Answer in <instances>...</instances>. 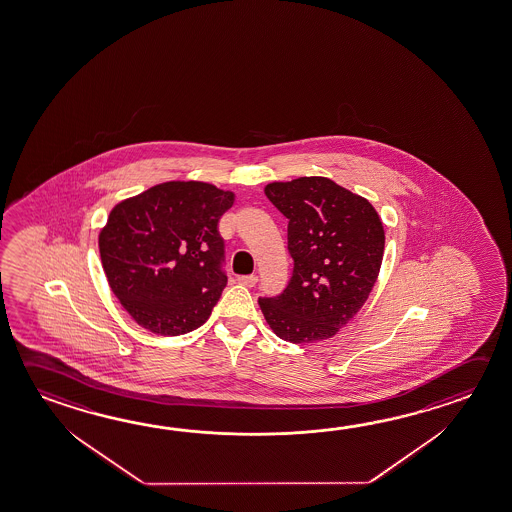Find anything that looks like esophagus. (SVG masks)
I'll use <instances>...</instances> for the list:
<instances>
[{"mask_svg": "<svg viewBox=\"0 0 512 512\" xmlns=\"http://www.w3.org/2000/svg\"><path fill=\"white\" fill-rule=\"evenodd\" d=\"M257 280H259L257 275H243V277H237V282H239V284H243V286L246 287L255 286V284H257Z\"/></svg>", "mask_w": 512, "mask_h": 512, "instance_id": "1", "label": "esophagus"}]
</instances>
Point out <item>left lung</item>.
Here are the masks:
<instances>
[{"label": "left lung", "instance_id": "obj_1", "mask_svg": "<svg viewBox=\"0 0 512 512\" xmlns=\"http://www.w3.org/2000/svg\"><path fill=\"white\" fill-rule=\"evenodd\" d=\"M287 217L293 275L278 296L259 298L271 331L291 343L329 340L354 318L376 284L385 230L367 199L311 176L266 185Z\"/></svg>", "mask_w": 512, "mask_h": 512}]
</instances>
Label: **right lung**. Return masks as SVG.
Masks as SVG:
<instances>
[{"mask_svg":"<svg viewBox=\"0 0 512 512\" xmlns=\"http://www.w3.org/2000/svg\"><path fill=\"white\" fill-rule=\"evenodd\" d=\"M234 192L167 181L118 203L99 235L109 287L147 331L180 336L207 322L225 289L219 219Z\"/></svg>","mask_w":512,"mask_h":512,"instance_id":"1","label":"right lung"}]
</instances>
